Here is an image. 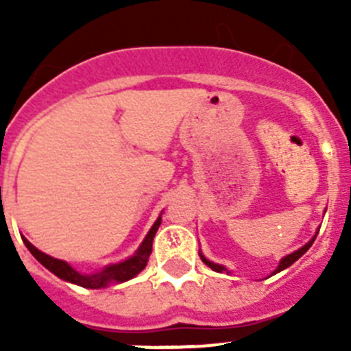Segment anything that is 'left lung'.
Wrapping results in <instances>:
<instances>
[{
  "mask_svg": "<svg viewBox=\"0 0 351 351\" xmlns=\"http://www.w3.org/2000/svg\"><path fill=\"white\" fill-rule=\"evenodd\" d=\"M315 239H316V237H313V239H311V241H309V243H308V244H306V246H302V247H300V250L293 251V253H291V255L285 256V258H283V260H281V262H280V265H278V269H276V271H274V274H276V272H280V271H283V269L290 267V265H291V263H293V262H297V260H299V258H300V256H302V255H304V253H306V251H308V250H309V247H311V244H313V243H315ZM198 255H200V258H202V262H204V263H206V265H209V267H210V269H213V271H216V272H223V271H226V269H225V267H223V265H218V263H214V262H209V260H207V258H206V256H204V255H202V253H198Z\"/></svg>",
  "mask_w": 351,
  "mask_h": 351,
  "instance_id": "8db88e82",
  "label": "left lung"
}]
</instances>
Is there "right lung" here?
Masks as SVG:
<instances>
[{"label": "right lung", "mask_w": 351, "mask_h": 351, "mask_svg": "<svg viewBox=\"0 0 351 351\" xmlns=\"http://www.w3.org/2000/svg\"><path fill=\"white\" fill-rule=\"evenodd\" d=\"M160 223L161 218H158L156 223L153 225V228L149 230L147 237L144 239L142 246L138 247V251L132 256V258L125 260V262L121 263H116V265H108L104 271L96 272V274L91 276L80 274L75 269H71L66 262H63V260L52 258V256L45 255V253H42L40 250H36L27 239H23V241L24 244H26L27 250L31 251V255L35 256L43 267H47L49 271L54 272V274L58 276V278H61V280L70 281V283L79 285V287L84 288H104L107 287L108 283H123V281L132 280L133 276H137L138 272L147 265L149 255H151V251H153L154 234H156V230L160 228Z\"/></svg>", "instance_id": "obj_1"}]
</instances>
